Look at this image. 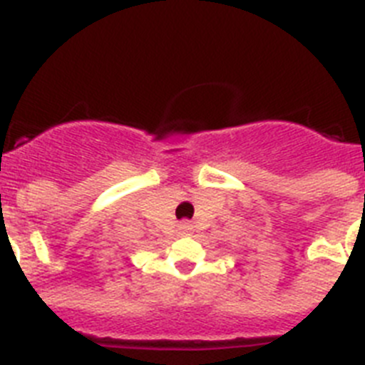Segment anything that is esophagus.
Segmentation results:
<instances>
[{
  "label": "esophagus",
  "instance_id": "34e87169",
  "mask_svg": "<svg viewBox=\"0 0 365 365\" xmlns=\"http://www.w3.org/2000/svg\"><path fill=\"white\" fill-rule=\"evenodd\" d=\"M192 225H190L188 221H185V222H180V227H179V230H180V234H190V232H192Z\"/></svg>",
  "mask_w": 365,
  "mask_h": 365
}]
</instances>
